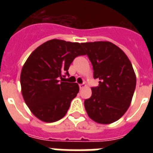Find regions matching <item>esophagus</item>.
<instances>
[{"label": "esophagus", "instance_id": "34e87169", "mask_svg": "<svg viewBox=\"0 0 153 153\" xmlns=\"http://www.w3.org/2000/svg\"><path fill=\"white\" fill-rule=\"evenodd\" d=\"M85 86H86V85H85V84H84V83L79 84V88H80V90H82V89H83L84 87H85Z\"/></svg>", "mask_w": 153, "mask_h": 153}]
</instances>
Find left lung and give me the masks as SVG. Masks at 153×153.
Segmentation results:
<instances>
[{
    "label": "left lung",
    "instance_id": "obj_1",
    "mask_svg": "<svg viewBox=\"0 0 153 153\" xmlns=\"http://www.w3.org/2000/svg\"><path fill=\"white\" fill-rule=\"evenodd\" d=\"M93 66L94 79L98 86L91 88L92 95L84 101L88 116L100 124L117 121L130 105L136 88V75L127 55L110 42L83 43Z\"/></svg>",
    "mask_w": 153,
    "mask_h": 153
}]
</instances>
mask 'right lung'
<instances>
[{
  "instance_id": "1",
  "label": "right lung",
  "mask_w": 153,
  "mask_h": 153,
  "mask_svg": "<svg viewBox=\"0 0 153 153\" xmlns=\"http://www.w3.org/2000/svg\"><path fill=\"white\" fill-rule=\"evenodd\" d=\"M83 55L82 44L51 39L27 58L20 74V85L25 103L37 118L55 122L66 115L79 87L75 82H63L62 77L69 75L73 60Z\"/></svg>"
}]
</instances>
